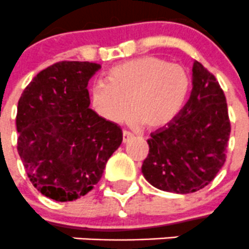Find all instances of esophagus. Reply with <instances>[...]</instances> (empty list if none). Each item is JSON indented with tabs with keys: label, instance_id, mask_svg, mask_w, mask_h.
Segmentation results:
<instances>
[{
	"label": "esophagus",
	"instance_id": "esophagus-1",
	"mask_svg": "<svg viewBox=\"0 0 249 249\" xmlns=\"http://www.w3.org/2000/svg\"><path fill=\"white\" fill-rule=\"evenodd\" d=\"M132 134L131 132H129V131H124L123 132V143H127V142L130 141V140L132 139Z\"/></svg>",
	"mask_w": 249,
	"mask_h": 249
}]
</instances>
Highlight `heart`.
I'll return each mask as SVG.
<instances>
[{
    "label": "heart",
    "instance_id": "b5f03b06",
    "mask_svg": "<svg viewBox=\"0 0 249 249\" xmlns=\"http://www.w3.org/2000/svg\"><path fill=\"white\" fill-rule=\"evenodd\" d=\"M190 89L185 68L156 55H144L117 64L108 81L90 89V105L109 123H122L132 113L149 130L168 126L180 113Z\"/></svg>",
    "mask_w": 249,
    "mask_h": 249
}]
</instances>
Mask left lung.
Here are the masks:
<instances>
[{
  "label": "left lung",
  "instance_id": "8db88e82",
  "mask_svg": "<svg viewBox=\"0 0 249 249\" xmlns=\"http://www.w3.org/2000/svg\"><path fill=\"white\" fill-rule=\"evenodd\" d=\"M231 125L224 91L199 62L192 68V91L178 117L152 132L142 164L156 189L192 194L214 180L225 163Z\"/></svg>",
  "mask_w": 249,
  "mask_h": 249
}]
</instances>
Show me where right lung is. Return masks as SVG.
Here are the masks:
<instances>
[{"instance_id":"add662e5","label":"right lung","mask_w":249,"mask_h":249,"mask_svg":"<svg viewBox=\"0 0 249 249\" xmlns=\"http://www.w3.org/2000/svg\"><path fill=\"white\" fill-rule=\"evenodd\" d=\"M90 62H58L37 74L18 101V153L37 191L58 202L85 196L123 141L114 123L90 106Z\"/></svg>"}]
</instances>
